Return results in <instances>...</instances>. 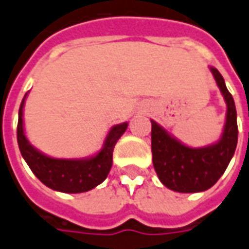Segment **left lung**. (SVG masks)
Masks as SVG:
<instances>
[{"mask_svg":"<svg viewBox=\"0 0 249 249\" xmlns=\"http://www.w3.org/2000/svg\"><path fill=\"white\" fill-rule=\"evenodd\" d=\"M228 104L222 138L206 148H189L167 134L152 122V161L159 179L168 189L179 193H196L210 189L229 166L237 146V112L234 100L216 68H211Z\"/></svg>","mask_w":249,"mask_h":249,"instance_id":"obj_1","label":"left lung"}]
</instances>
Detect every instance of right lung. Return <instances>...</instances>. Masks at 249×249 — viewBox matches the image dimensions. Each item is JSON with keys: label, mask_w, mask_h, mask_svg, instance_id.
Wrapping results in <instances>:
<instances>
[{"label": "right lung", "mask_w": 249, "mask_h": 249, "mask_svg": "<svg viewBox=\"0 0 249 249\" xmlns=\"http://www.w3.org/2000/svg\"><path fill=\"white\" fill-rule=\"evenodd\" d=\"M26 98V96H24ZM20 104L18 122V144L21 156L35 177L48 188L64 193L88 192L104 181L112 167V153L116 141L126 131L127 123L112 127L105 140L104 148L96 156L83 160L53 159L38 152L27 141L23 130V105Z\"/></svg>", "instance_id": "1"}]
</instances>
